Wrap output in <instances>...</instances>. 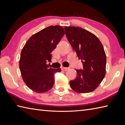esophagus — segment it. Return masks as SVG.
<instances>
[{
    "label": "esophagus",
    "mask_w": 125,
    "mask_h": 125,
    "mask_svg": "<svg viewBox=\"0 0 125 125\" xmlns=\"http://www.w3.org/2000/svg\"><path fill=\"white\" fill-rule=\"evenodd\" d=\"M69 68H65V67H62V70H63V71H67L68 70H69Z\"/></svg>",
    "instance_id": "34e87169"
}]
</instances>
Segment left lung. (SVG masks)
Instances as JSON below:
<instances>
[{"label":"left lung","instance_id":"1","mask_svg":"<svg viewBox=\"0 0 125 125\" xmlns=\"http://www.w3.org/2000/svg\"><path fill=\"white\" fill-rule=\"evenodd\" d=\"M66 36L79 60L83 69H76L77 76L70 81L74 91L85 94L94 91L106 74V56L102 42L94 34L84 29L70 26L64 27Z\"/></svg>","mask_w":125,"mask_h":125}]
</instances>
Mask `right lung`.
Segmentation results:
<instances>
[{"mask_svg":"<svg viewBox=\"0 0 125 125\" xmlns=\"http://www.w3.org/2000/svg\"><path fill=\"white\" fill-rule=\"evenodd\" d=\"M61 26H50L34 34L26 42L21 52L19 68L29 88L36 93H44L54 84V75L61 68L53 69L47 64L52 60V52L64 35Z\"/></svg>","mask_w":125,"mask_h":125,"instance_id":"add662e5","label":"right lung"}]
</instances>
